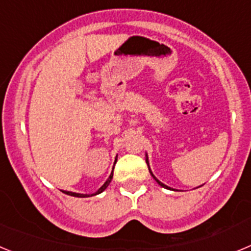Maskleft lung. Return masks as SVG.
<instances>
[{
  "label": "left lung",
  "mask_w": 251,
  "mask_h": 251,
  "mask_svg": "<svg viewBox=\"0 0 251 251\" xmlns=\"http://www.w3.org/2000/svg\"><path fill=\"white\" fill-rule=\"evenodd\" d=\"M146 163H147V166H148V170H150V174H151V175H152V177H153V178L156 179V182H157V183H158V185H159V186H161V187H163V188H167V190H174V188H171V187H168V186H167V185H165V183H162V182H161V181H159V179H158V178H157V177H156V176H154V175H153V174H152V171H151V167H150V162H148V154H147V153H146Z\"/></svg>",
  "instance_id": "8db88e82"
}]
</instances>
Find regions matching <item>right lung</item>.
Returning a JSON list of instances; mask_svg holds the SVG:
<instances>
[{"label": "right lung", "instance_id": "right-lung-1", "mask_svg": "<svg viewBox=\"0 0 251 251\" xmlns=\"http://www.w3.org/2000/svg\"><path fill=\"white\" fill-rule=\"evenodd\" d=\"M115 162H117V158H115L114 163H115ZM113 170H114V167H113ZM112 178H113V171H112V174L109 175V177H108V179H106L105 182H104V185L101 186V187L99 188L98 191L95 192V194H92V195H88V194H76V192H72V191H63V192H64V194L69 195V196H74V197H92V196H95V195L101 194V192H103L104 190H105V188L108 187V186H109V183L112 182Z\"/></svg>", "mask_w": 251, "mask_h": 251}]
</instances>
